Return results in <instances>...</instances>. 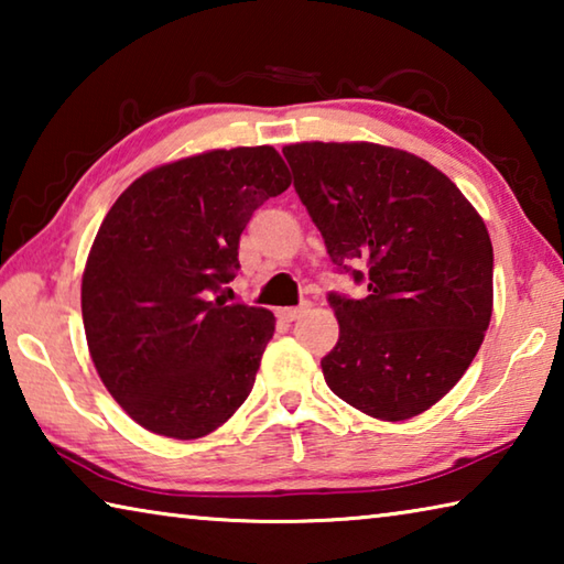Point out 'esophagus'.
<instances>
[{"label": "esophagus", "instance_id": "1", "mask_svg": "<svg viewBox=\"0 0 564 564\" xmlns=\"http://www.w3.org/2000/svg\"><path fill=\"white\" fill-rule=\"evenodd\" d=\"M303 311H308V303H301V305H293V308H279L275 313H279V318L281 321H295V318H301V313Z\"/></svg>", "mask_w": 564, "mask_h": 564}]
</instances>
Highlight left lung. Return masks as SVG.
Masks as SVG:
<instances>
[{"mask_svg":"<svg viewBox=\"0 0 564 564\" xmlns=\"http://www.w3.org/2000/svg\"><path fill=\"white\" fill-rule=\"evenodd\" d=\"M330 261L362 299L328 293L340 336L328 388L378 420L435 405L470 366L492 316V243L443 171L393 147L305 141L283 149Z\"/></svg>","mask_w":564,"mask_h":564,"instance_id":"left-lung-1","label":"left lung"}]
</instances>
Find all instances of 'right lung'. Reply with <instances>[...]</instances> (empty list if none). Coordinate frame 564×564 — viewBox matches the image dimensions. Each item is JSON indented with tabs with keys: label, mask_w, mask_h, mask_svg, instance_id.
Returning a JSON list of instances; mask_svg holds the SVG:
<instances>
[{
	"label": "right lung",
	"mask_w": 564,
	"mask_h": 564,
	"mask_svg": "<svg viewBox=\"0 0 564 564\" xmlns=\"http://www.w3.org/2000/svg\"><path fill=\"white\" fill-rule=\"evenodd\" d=\"M289 186L273 147L216 149L147 171L101 221L84 330L101 383L147 431L196 441L251 393L275 318L216 293L256 208Z\"/></svg>",
	"instance_id": "add662e5"
}]
</instances>
